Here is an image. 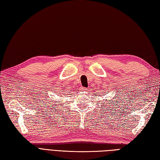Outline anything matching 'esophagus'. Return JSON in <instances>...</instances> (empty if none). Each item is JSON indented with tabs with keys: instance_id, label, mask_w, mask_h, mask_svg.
I'll list each match as a JSON object with an SVG mask.
<instances>
[{
	"instance_id": "esophagus-1",
	"label": "esophagus",
	"mask_w": 160,
	"mask_h": 160,
	"mask_svg": "<svg viewBox=\"0 0 160 160\" xmlns=\"http://www.w3.org/2000/svg\"><path fill=\"white\" fill-rule=\"evenodd\" d=\"M86 90V88H84V87H82V89H81V91H85Z\"/></svg>"
}]
</instances>
